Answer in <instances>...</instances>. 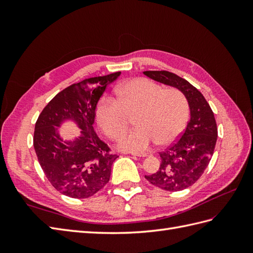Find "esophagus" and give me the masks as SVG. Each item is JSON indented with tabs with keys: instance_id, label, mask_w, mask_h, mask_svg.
<instances>
[{
	"instance_id": "obj_1",
	"label": "esophagus",
	"mask_w": 253,
	"mask_h": 253,
	"mask_svg": "<svg viewBox=\"0 0 253 253\" xmlns=\"http://www.w3.org/2000/svg\"><path fill=\"white\" fill-rule=\"evenodd\" d=\"M133 157H139V158H146L149 157V153H130Z\"/></svg>"
}]
</instances>
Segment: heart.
Listing matches in <instances>:
<instances>
[{"label": "heart", "instance_id": "heart-1", "mask_svg": "<svg viewBox=\"0 0 253 253\" xmlns=\"http://www.w3.org/2000/svg\"><path fill=\"white\" fill-rule=\"evenodd\" d=\"M116 100L102 96L95 115L101 129L111 139L126 129L128 117L133 116L136 128L120 138L123 151L143 152L151 144L166 146L175 141L185 129L189 117L187 99L178 89H163L146 78H135L117 85Z\"/></svg>", "mask_w": 253, "mask_h": 253}]
</instances>
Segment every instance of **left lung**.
Returning a JSON list of instances; mask_svg holds the SVG:
<instances>
[{"instance_id": "1", "label": "left lung", "mask_w": 253, "mask_h": 253, "mask_svg": "<svg viewBox=\"0 0 253 253\" xmlns=\"http://www.w3.org/2000/svg\"><path fill=\"white\" fill-rule=\"evenodd\" d=\"M143 74L155 82L181 91L190 109V121L175 143L160 152L161 165L146 179L166 191H179L200 178L211 161L217 139L215 117L202 93L186 79L166 71H147Z\"/></svg>"}]
</instances>
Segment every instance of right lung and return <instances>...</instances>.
<instances>
[{
    "label": "right lung",
    "instance_id": "right-lung-1",
    "mask_svg": "<svg viewBox=\"0 0 253 253\" xmlns=\"http://www.w3.org/2000/svg\"><path fill=\"white\" fill-rule=\"evenodd\" d=\"M121 72L84 79L58 92L41 112L35 126L34 147L51 185L76 199L93 196L111 177L118 158L93 129L96 104L106 85ZM72 120L82 129L74 141H63L58 127Z\"/></svg>",
    "mask_w": 253,
    "mask_h": 253
}]
</instances>
